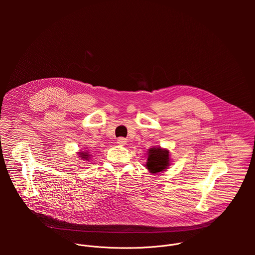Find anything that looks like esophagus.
Returning a JSON list of instances; mask_svg holds the SVG:
<instances>
[{"label": "esophagus", "mask_w": 255, "mask_h": 255, "mask_svg": "<svg viewBox=\"0 0 255 255\" xmlns=\"http://www.w3.org/2000/svg\"><path fill=\"white\" fill-rule=\"evenodd\" d=\"M117 144L121 145V146H124V145L127 144V139H125L124 137H119L117 139Z\"/></svg>", "instance_id": "obj_1"}]
</instances>
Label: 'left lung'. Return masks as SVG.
Returning a JSON list of instances; mask_svg holds the SVG:
<instances>
[{
	"label": "left lung",
	"instance_id": "1",
	"mask_svg": "<svg viewBox=\"0 0 255 255\" xmlns=\"http://www.w3.org/2000/svg\"><path fill=\"white\" fill-rule=\"evenodd\" d=\"M170 163L169 151L161 147H152L148 149L146 168L151 173H158L167 168Z\"/></svg>",
	"mask_w": 255,
	"mask_h": 255
}]
</instances>
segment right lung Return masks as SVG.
I'll use <instances>...</instances> for the list:
<instances>
[{"label": "right lung", "mask_w": 255, "mask_h": 255, "mask_svg": "<svg viewBox=\"0 0 255 255\" xmlns=\"http://www.w3.org/2000/svg\"><path fill=\"white\" fill-rule=\"evenodd\" d=\"M91 154H89V151H84V152H80V157H82L83 159L88 160Z\"/></svg>", "instance_id": "obj_1"}]
</instances>
